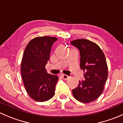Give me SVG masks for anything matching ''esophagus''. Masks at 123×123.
I'll list each match as a JSON object with an SVG mask.
<instances>
[{"label":"esophagus","mask_w":123,"mask_h":123,"mask_svg":"<svg viewBox=\"0 0 123 123\" xmlns=\"http://www.w3.org/2000/svg\"><path fill=\"white\" fill-rule=\"evenodd\" d=\"M62 77L64 80H67L69 78V76L67 75H65V74H62Z\"/></svg>","instance_id":"obj_1"}]
</instances>
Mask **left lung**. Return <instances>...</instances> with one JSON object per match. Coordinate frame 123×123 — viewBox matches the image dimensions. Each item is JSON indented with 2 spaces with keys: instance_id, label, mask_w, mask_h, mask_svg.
Wrapping results in <instances>:
<instances>
[{
  "instance_id": "8db88e82",
  "label": "left lung",
  "mask_w": 123,
  "mask_h": 123,
  "mask_svg": "<svg viewBox=\"0 0 123 123\" xmlns=\"http://www.w3.org/2000/svg\"><path fill=\"white\" fill-rule=\"evenodd\" d=\"M71 43L80 51V68L85 72V79L73 89V95L81 102H90L98 98L104 90L108 78L106 58L99 46L89 40L77 39Z\"/></svg>"
}]
</instances>
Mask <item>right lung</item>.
I'll return each instance as SVG.
<instances>
[{
    "instance_id": "add662e5",
    "label": "right lung",
    "mask_w": 123,
    "mask_h": 123,
    "mask_svg": "<svg viewBox=\"0 0 123 123\" xmlns=\"http://www.w3.org/2000/svg\"><path fill=\"white\" fill-rule=\"evenodd\" d=\"M57 40L54 37H37L25 49L21 67L22 78L27 92L36 101H46L55 95L58 77L48 74L45 66L53 43Z\"/></svg>"
}]
</instances>
